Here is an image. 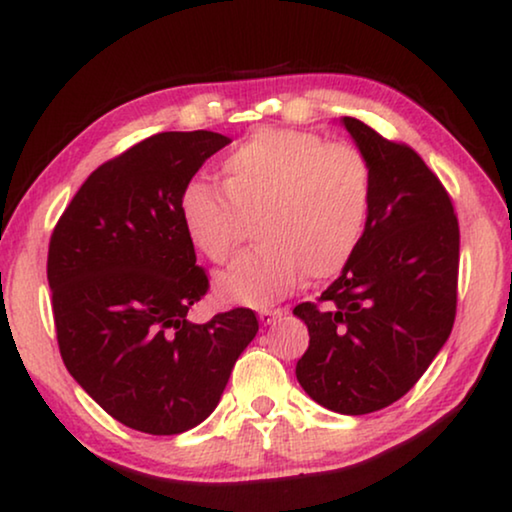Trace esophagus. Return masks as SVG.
I'll list each match as a JSON object with an SVG mask.
<instances>
[{
  "instance_id": "34e87169",
  "label": "esophagus",
  "mask_w": 512,
  "mask_h": 512,
  "mask_svg": "<svg viewBox=\"0 0 512 512\" xmlns=\"http://www.w3.org/2000/svg\"><path fill=\"white\" fill-rule=\"evenodd\" d=\"M258 316H261L263 325H272V323H277L281 316H286V309L284 307H265L258 311Z\"/></svg>"
}]
</instances>
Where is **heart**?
I'll use <instances>...</instances> for the list:
<instances>
[{
    "mask_svg": "<svg viewBox=\"0 0 512 512\" xmlns=\"http://www.w3.org/2000/svg\"><path fill=\"white\" fill-rule=\"evenodd\" d=\"M372 198V166L360 147L265 127L226 154L221 187L187 184L177 210L194 249L217 265L238 247L244 221L256 219L261 244L219 274L217 288L233 302L270 305L307 272L330 279L351 263Z\"/></svg>",
    "mask_w": 512,
    "mask_h": 512,
    "instance_id": "b5f03b06",
    "label": "heart"
}]
</instances>
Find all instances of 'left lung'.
<instances>
[{
	"label": "left lung",
	"instance_id": "left-lung-1",
	"mask_svg": "<svg viewBox=\"0 0 512 512\" xmlns=\"http://www.w3.org/2000/svg\"><path fill=\"white\" fill-rule=\"evenodd\" d=\"M342 122L372 166V212L351 263L316 302L293 309L309 330L295 376L325 409L365 416L404 397L450 337L459 224L413 147L355 117Z\"/></svg>",
	"mask_w": 512,
	"mask_h": 512
}]
</instances>
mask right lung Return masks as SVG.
Masks as SVG:
<instances>
[{"label":"right lung","mask_w":512,"mask_h":512,"mask_svg":"<svg viewBox=\"0 0 512 512\" xmlns=\"http://www.w3.org/2000/svg\"><path fill=\"white\" fill-rule=\"evenodd\" d=\"M231 140L164 131L87 177L48 247L59 353L103 411L145 434H182L217 409L258 332L247 307L191 323L210 288L180 221L182 189Z\"/></svg>","instance_id":"add662e5"}]
</instances>
